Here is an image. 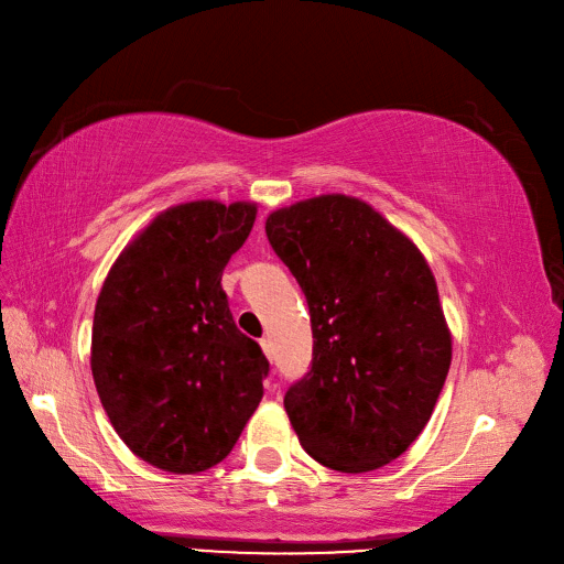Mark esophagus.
<instances>
[{"label": "esophagus", "mask_w": 564, "mask_h": 564, "mask_svg": "<svg viewBox=\"0 0 564 564\" xmlns=\"http://www.w3.org/2000/svg\"><path fill=\"white\" fill-rule=\"evenodd\" d=\"M261 348L270 357V360H272V357H275V348H272V340L270 338H261Z\"/></svg>", "instance_id": "1"}]
</instances>
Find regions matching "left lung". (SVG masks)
I'll return each mask as SVG.
<instances>
[{
  "label": "left lung",
  "instance_id": "left-lung-1",
  "mask_svg": "<svg viewBox=\"0 0 564 564\" xmlns=\"http://www.w3.org/2000/svg\"><path fill=\"white\" fill-rule=\"evenodd\" d=\"M265 235L311 311L313 362L284 395L303 449L340 473L390 464L425 429L452 365L429 263L348 195L272 212Z\"/></svg>",
  "mask_w": 564,
  "mask_h": 564
}]
</instances>
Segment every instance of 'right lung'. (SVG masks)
I'll return each instance as SVG.
<instances>
[{
  "label": "right lung",
  "instance_id": "add662e5",
  "mask_svg": "<svg viewBox=\"0 0 564 564\" xmlns=\"http://www.w3.org/2000/svg\"><path fill=\"white\" fill-rule=\"evenodd\" d=\"M253 220L251 202L178 204L119 253L100 289L94 383L117 435L150 466L220 464L263 398L270 365L220 286Z\"/></svg>",
  "mask_w": 564,
  "mask_h": 564
}]
</instances>
